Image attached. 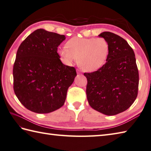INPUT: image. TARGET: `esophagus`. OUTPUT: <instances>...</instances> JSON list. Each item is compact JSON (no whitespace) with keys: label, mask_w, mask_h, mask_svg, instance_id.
Instances as JSON below:
<instances>
[{"label":"esophagus","mask_w":151,"mask_h":151,"mask_svg":"<svg viewBox=\"0 0 151 151\" xmlns=\"http://www.w3.org/2000/svg\"><path fill=\"white\" fill-rule=\"evenodd\" d=\"M77 73H78V74H81V70H77Z\"/></svg>","instance_id":"34e87169"}]
</instances>
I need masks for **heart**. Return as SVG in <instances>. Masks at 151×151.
I'll return each instance as SVG.
<instances>
[{"label": "heart", "mask_w": 151, "mask_h": 151, "mask_svg": "<svg viewBox=\"0 0 151 151\" xmlns=\"http://www.w3.org/2000/svg\"><path fill=\"white\" fill-rule=\"evenodd\" d=\"M66 47L59 48L58 54L67 65L78 59V64L86 72H93L105 64L109 46L105 38L74 37L67 41Z\"/></svg>", "instance_id": "obj_1"}]
</instances>
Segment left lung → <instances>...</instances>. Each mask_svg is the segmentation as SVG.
I'll return each instance as SVG.
<instances>
[{
	"instance_id": "left-lung-1",
	"label": "left lung",
	"mask_w": 151,
	"mask_h": 151,
	"mask_svg": "<svg viewBox=\"0 0 151 151\" xmlns=\"http://www.w3.org/2000/svg\"><path fill=\"white\" fill-rule=\"evenodd\" d=\"M107 41L105 64L95 72L84 73L89 105L96 111L113 116L127 110L137 96L139 73L135 54L127 41L111 32L99 35Z\"/></svg>"
}]
</instances>
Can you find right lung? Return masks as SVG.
<instances>
[{"label": "right lung", "instance_id": "right-lung-1", "mask_svg": "<svg viewBox=\"0 0 151 151\" xmlns=\"http://www.w3.org/2000/svg\"><path fill=\"white\" fill-rule=\"evenodd\" d=\"M65 35L39 29L20 44L14 65V90L28 110L49 113L64 105L76 69L65 65L57 50Z\"/></svg>", "mask_w": 151, "mask_h": 151}]
</instances>
